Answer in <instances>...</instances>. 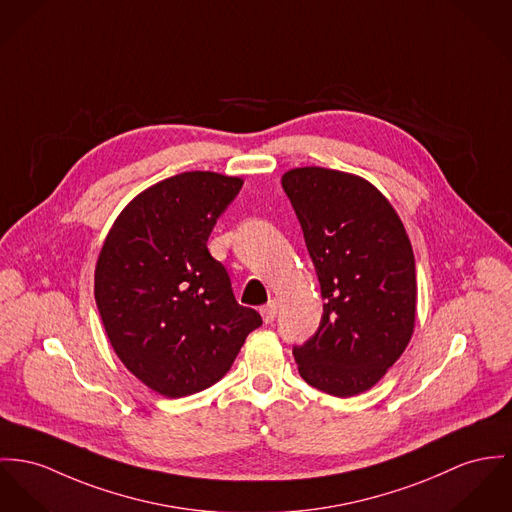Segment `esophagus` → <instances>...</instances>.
Listing matches in <instances>:
<instances>
[{
    "label": "esophagus",
    "mask_w": 512,
    "mask_h": 512,
    "mask_svg": "<svg viewBox=\"0 0 512 512\" xmlns=\"http://www.w3.org/2000/svg\"><path fill=\"white\" fill-rule=\"evenodd\" d=\"M276 302L275 300H271L267 306H263L261 308V315H263V319H265V323H273L276 317Z\"/></svg>",
    "instance_id": "34e87169"
}]
</instances>
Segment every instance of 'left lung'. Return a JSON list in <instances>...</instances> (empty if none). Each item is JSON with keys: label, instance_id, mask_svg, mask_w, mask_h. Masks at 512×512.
Returning <instances> with one entry per match:
<instances>
[{"label": "left lung", "instance_id": "1", "mask_svg": "<svg viewBox=\"0 0 512 512\" xmlns=\"http://www.w3.org/2000/svg\"><path fill=\"white\" fill-rule=\"evenodd\" d=\"M282 189L325 300L314 337L292 351L300 376L325 394H362L394 366L413 335L411 241L388 198L362 177L298 167L282 175Z\"/></svg>", "mask_w": 512, "mask_h": 512}]
</instances>
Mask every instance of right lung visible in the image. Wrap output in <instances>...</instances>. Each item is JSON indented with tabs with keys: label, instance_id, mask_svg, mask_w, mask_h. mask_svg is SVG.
<instances>
[{
	"label": "right lung",
	"instance_id": "1",
	"mask_svg": "<svg viewBox=\"0 0 512 512\" xmlns=\"http://www.w3.org/2000/svg\"><path fill=\"white\" fill-rule=\"evenodd\" d=\"M243 181L187 171L118 214L95 267V302L122 364L165 397L197 394L232 368L263 319L236 302L206 241Z\"/></svg>",
	"mask_w": 512,
	"mask_h": 512
}]
</instances>
